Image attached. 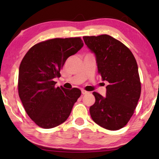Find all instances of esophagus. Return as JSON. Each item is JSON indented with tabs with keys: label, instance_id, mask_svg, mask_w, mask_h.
Wrapping results in <instances>:
<instances>
[{
	"label": "esophagus",
	"instance_id": "esophagus-1",
	"mask_svg": "<svg viewBox=\"0 0 159 159\" xmlns=\"http://www.w3.org/2000/svg\"><path fill=\"white\" fill-rule=\"evenodd\" d=\"M88 92H87V91H85V90H82V95H86V94H88Z\"/></svg>",
	"mask_w": 159,
	"mask_h": 159
}]
</instances>
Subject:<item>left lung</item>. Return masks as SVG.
Wrapping results in <instances>:
<instances>
[{"label":"left lung","instance_id":"8db88e82","mask_svg":"<svg viewBox=\"0 0 159 159\" xmlns=\"http://www.w3.org/2000/svg\"><path fill=\"white\" fill-rule=\"evenodd\" d=\"M83 40L95 54L102 80L109 83L106 97L93 92L95 102L90 108V116L101 127L118 130L133 115L140 96L137 61L127 46L108 34L84 36Z\"/></svg>","mask_w":159,"mask_h":159}]
</instances>
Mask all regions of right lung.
<instances>
[{
	"mask_svg": "<svg viewBox=\"0 0 159 159\" xmlns=\"http://www.w3.org/2000/svg\"><path fill=\"white\" fill-rule=\"evenodd\" d=\"M80 38H54L32 46L21 61L18 91L30 119L44 129L64 122L81 95L78 88H56V77L69 56L83 46Z\"/></svg>",
	"mask_w": 159,
	"mask_h": 159,
	"instance_id": "right-lung-1",
	"label": "right lung"
}]
</instances>
